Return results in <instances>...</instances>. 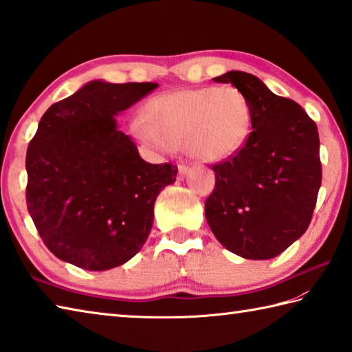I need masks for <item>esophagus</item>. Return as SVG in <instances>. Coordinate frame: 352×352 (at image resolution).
<instances>
[{
	"label": "esophagus",
	"mask_w": 352,
	"mask_h": 352,
	"mask_svg": "<svg viewBox=\"0 0 352 352\" xmlns=\"http://www.w3.org/2000/svg\"><path fill=\"white\" fill-rule=\"evenodd\" d=\"M189 172H190V168L186 166V164H180V166H178V175H180V178H184Z\"/></svg>",
	"instance_id": "1"
}]
</instances>
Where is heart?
Returning a JSON list of instances; mask_svg holds the SVG:
<instances>
[{
	"mask_svg": "<svg viewBox=\"0 0 352 352\" xmlns=\"http://www.w3.org/2000/svg\"><path fill=\"white\" fill-rule=\"evenodd\" d=\"M251 107L236 87L182 89L155 95L133 119V136L154 153L183 144L192 157L221 163L241 151L251 130Z\"/></svg>",
	"mask_w": 352,
	"mask_h": 352,
	"instance_id": "b5f03b06",
	"label": "heart"
}]
</instances>
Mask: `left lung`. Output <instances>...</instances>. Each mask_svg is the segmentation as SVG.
I'll return each instance as SVG.
<instances>
[{
	"instance_id": "8db88e82",
	"label": "left lung",
	"mask_w": 352,
	"mask_h": 352,
	"mask_svg": "<svg viewBox=\"0 0 352 352\" xmlns=\"http://www.w3.org/2000/svg\"><path fill=\"white\" fill-rule=\"evenodd\" d=\"M248 100L252 131L234 157L213 164L206 219L221 245L250 260L274 258L309 228L322 182L318 126L305 110L252 74L228 71Z\"/></svg>"
}]
</instances>
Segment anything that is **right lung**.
I'll return each instance as SVG.
<instances>
[{"mask_svg":"<svg viewBox=\"0 0 352 352\" xmlns=\"http://www.w3.org/2000/svg\"><path fill=\"white\" fill-rule=\"evenodd\" d=\"M157 86L94 80L43 113L27 149V208L57 258L107 271L146 242L177 166L142 159L115 116Z\"/></svg>","mask_w":352,"mask_h":352,"instance_id":"right-lung-1","label":"right lung"}]
</instances>
